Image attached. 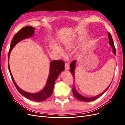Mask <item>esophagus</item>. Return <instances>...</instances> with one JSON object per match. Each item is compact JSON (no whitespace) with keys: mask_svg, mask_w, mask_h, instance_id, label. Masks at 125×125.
Returning <instances> with one entry per match:
<instances>
[{"mask_svg":"<svg viewBox=\"0 0 125 125\" xmlns=\"http://www.w3.org/2000/svg\"><path fill=\"white\" fill-rule=\"evenodd\" d=\"M65 69L67 70H68L69 69V65L68 63H65Z\"/></svg>","mask_w":125,"mask_h":125,"instance_id":"1","label":"esophagus"}]
</instances>
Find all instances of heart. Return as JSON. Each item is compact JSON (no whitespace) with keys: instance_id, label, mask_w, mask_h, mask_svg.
I'll use <instances>...</instances> for the list:
<instances>
[{"instance_id":"heart-1","label":"heart","mask_w":125,"mask_h":125,"mask_svg":"<svg viewBox=\"0 0 125 125\" xmlns=\"http://www.w3.org/2000/svg\"><path fill=\"white\" fill-rule=\"evenodd\" d=\"M75 42L73 41H68L63 42L62 43V46L63 48L66 51H70L72 50L74 47ZM50 47L51 50L53 52H54L57 54L59 56H64L65 55V52L63 51L62 49L60 47L59 45H58L55 43H51Z\"/></svg>"}]
</instances>
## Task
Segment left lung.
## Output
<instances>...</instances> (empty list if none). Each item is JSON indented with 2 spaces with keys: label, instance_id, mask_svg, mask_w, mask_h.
I'll return each mask as SVG.
<instances>
[{
  "label": "left lung",
  "instance_id": "8db88e82",
  "mask_svg": "<svg viewBox=\"0 0 125 125\" xmlns=\"http://www.w3.org/2000/svg\"><path fill=\"white\" fill-rule=\"evenodd\" d=\"M108 39L109 41V45H110L111 47L112 48L113 54H114L115 55H116V49H115L114 44V42H113L112 37V35H111L110 33H108ZM76 62H77V60H74V61H73L71 63L70 65V73H72V74H73V77L74 79L75 78V65H76ZM110 85L111 84H109V85H108L107 88L101 94H99V95H97L96 96L91 97H85L84 96L82 95L81 94H80L77 91L76 88H75L74 85H73V94L74 96L78 100H80V101H83V102H91V101H93L94 100L97 99V98H99V97H100L101 96L103 95V94L108 90Z\"/></svg>",
  "mask_w": 125,
  "mask_h": 125
}]
</instances>
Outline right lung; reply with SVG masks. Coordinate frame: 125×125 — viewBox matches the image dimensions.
Instances as JSON below:
<instances>
[{
	"mask_svg": "<svg viewBox=\"0 0 125 125\" xmlns=\"http://www.w3.org/2000/svg\"><path fill=\"white\" fill-rule=\"evenodd\" d=\"M35 28L32 27V26H25V27L21 29L19 31H18L14 35L10 44V50L8 54V61L10 52L12 50L13 47L16 46V44L20 42L22 40L30 38L31 37H32L35 33ZM50 67L48 77L46 85L44 86V88L39 92L31 93L24 91L19 88L17 84L14 80L12 73H11L10 69L9 63L8 62V69L11 79H12L13 83L15 86L16 87L19 92L21 95L26 97V99L34 102H43L51 96L52 92H53L55 81L58 77L59 74L65 70V62L62 60H53V61L50 62Z\"/></svg>",
	"mask_w": 125,
	"mask_h": 125,
	"instance_id": "right-lung-1",
	"label": "right lung"
}]
</instances>
